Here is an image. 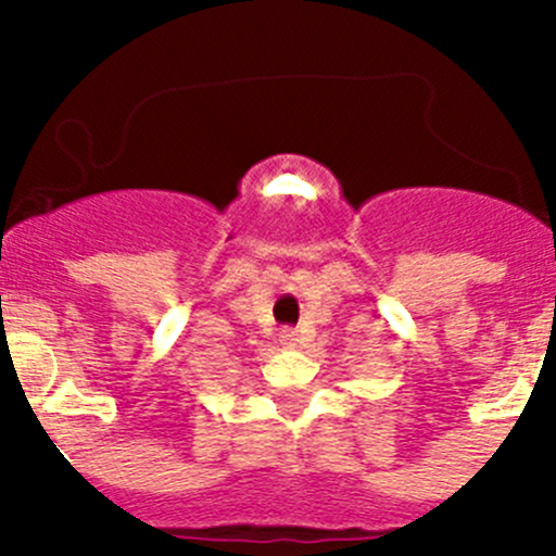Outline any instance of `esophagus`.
Returning <instances> with one entry per match:
<instances>
[{
    "instance_id": "1",
    "label": "esophagus",
    "mask_w": 556,
    "mask_h": 556,
    "mask_svg": "<svg viewBox=\"0 0 556 556\" xmlns=\"http://www.w3.org/2000/svg\"><path fill=\"white\" fill-rule=\"evenodd\" d=\"M279 344H285V346H295V344H299V333H295L293 328L279 330Z\"/></svg>"
}]
</instances>
